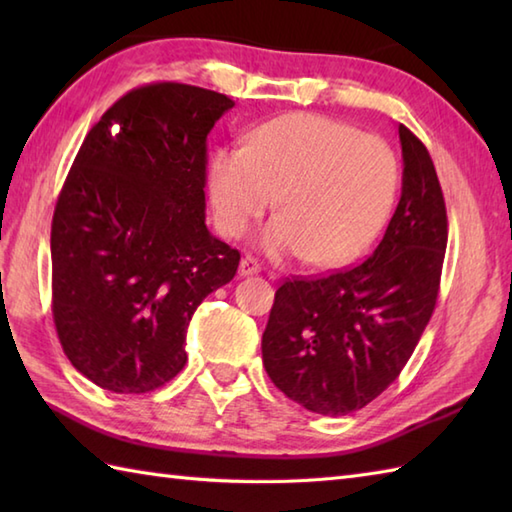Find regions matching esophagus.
<instances>
[{
    "instance_id": "esophagus-1",
    "label": "esophagus",
    "mask_w": 512,
    "mask_h": 512,
    "mask_svg": "<svg viewBox=\"0 0 512 512\" xmlns=\"http://www.w3.org/2000/svg\"><path fill=\"white\" fill-rule=\"evenodd\" d=\"M259 270H262V266H259V262L255 257H250V255H246V257H242V262H239V275H257Z\"/></svg>"
}]
</instances>
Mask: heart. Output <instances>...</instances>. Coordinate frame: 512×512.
<instances>
[{
    "label": "heart",
    "instance_id": "1",
    "mask_svg": "<svg viewBox=\"0 0 512 512\" xmlns=\"http://www.w3.org/2000/svg\"><path fill=\"white\" fill-rule=\"evenodd\" d=\"M398 191V160L383 138L317 114L279 116L246 145L215 151L209 195L215 226L239 237L278 195L266 226L270 255L334 268L374 242Z\"/></svg>",
    "mask_w": 512,
    "mask_h": 512
}]
</instances>
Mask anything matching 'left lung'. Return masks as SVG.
<instances>
[{"label": "left lung", "mask_w": 512, "mask_h": 512, "mask_svg": "<svg viewBox=\"0 0 512 512\" xmlns=\"http://www.w3.org/2000/svg\"><path fill=\"white\" fill-rule=\"evenodd\" d=\"M402 195L363 264L292 277L275 292L262 336L266 374L321 416L363 409L394 383L436 310L449 220L422 140L398 127Z\"/></svg>", "instance_id": "left-lung-1"}]
</instances>
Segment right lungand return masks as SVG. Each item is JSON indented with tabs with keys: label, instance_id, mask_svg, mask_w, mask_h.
Here are the masks:
<instances>
[{
	"label": "right lung",
	"instance_id": "add662e5",
	"mask_svg": "<svg viewBox=\"0 0 512 512\" xmlns=\"http://www.w3.org/2000/svg\"><path fill=\"white\" fill-rule=\"evenodd\" d=\"M233 105L198 85H140L72 162L52 215V319L65 356L101 389L169 383L195 308L237 273L239 250L204 224L206 136Z\"/></svg>",
	"mask_w": 512,
	"mask_h": 512
}]
</instances>
